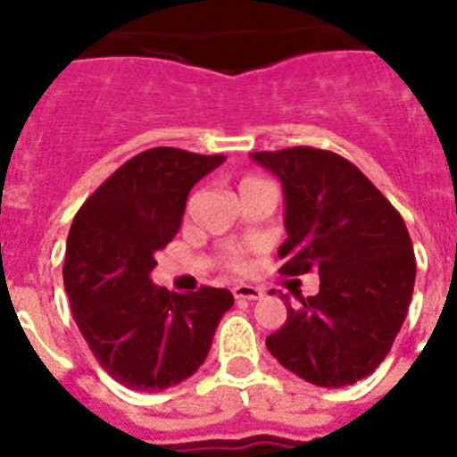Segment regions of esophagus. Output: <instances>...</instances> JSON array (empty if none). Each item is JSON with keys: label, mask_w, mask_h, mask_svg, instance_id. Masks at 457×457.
<instances>
[{"label": "esophagus", "mask_w": 457, "mask_h": 457, "mask_svg": "<svg viewBox=\"0 0 457 457\" xmlns=\"http://www.w3.org/2000/svg\"><path fill=\"white\" fill-rule=\"evenodd\" d=\"M232 294H235L237 301H256L263 296V289H258V287L251 285H237L232 287Z\"/></svg>", "instance_id": "obj_1"}]
</instances>
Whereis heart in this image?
Masks as SVG:
<instances>
[{"label":"heart","instance_id":"heart-1","mask_svg":"<svg viewBox=\"0 0 457 457\" xmlns=\"http://www.w3.org/2000/svg\"><path fill=\"white\" fill-rule=\"evenodd\" d=\"M249 182H258V179H253V178H246L242 182V185H249ZM225 263H228V268L229 270H235V272H242V270H246V258L242 256V253H229L228 256V261H225Z\"/></svg>","mask_w":457,"mask_h":457}]
</instances>
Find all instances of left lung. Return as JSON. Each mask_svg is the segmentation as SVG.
Listing matches in <instances>:
<instances>
[{
    "instance_id": "8db88e82",
    "label": "left lung",
    "mask_w": 457,
    "mask_h": 457,
    "mask_svg": "<svg viewBox=\"0 0 457 457\" xmlns=\"http://www.w3.org/2000/svg\"><path fill=\"white\" fill-rule=\"evenodd\" d=\"M285 189L282 275H320V292L287 301V322L265 339L282 368L315 386L372 375L391 351L415 287V253L389 199L339 154L312 146L256 152Z\"/></svg>"
}]
</instances>
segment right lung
Returning a JSON list of instances; mask_svg holds the SVG:
<instances>
[{"mask_svg": "<svg viewBox=\"0 0 457 457\" xmlns=\"http://www.w3.org/2000/svg\"><path fill=\"white\" fill-rule=\"evenodd\" d=\"M225 156L156 146L123 163L73 218L63 287L106 372L132 391H163L204 365L228 289L175 294L152 282L156 251L178 235L187 196Z\"/></svg>", "mask_w": 457, "mask_h": 457, "instance_id": "right-lung-1", "label": "right lung"}]
</instances>
